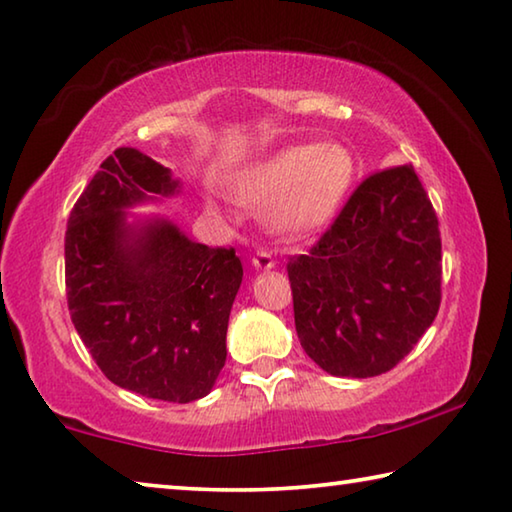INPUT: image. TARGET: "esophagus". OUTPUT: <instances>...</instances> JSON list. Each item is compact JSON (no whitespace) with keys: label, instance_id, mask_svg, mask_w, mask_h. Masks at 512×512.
Returning a JSON list of instances; mask_svg holds the SVG:
<instances>
[{"label":"esophagus","instance_id":"obj_1","mask_svg":"<svg viewBox=\"0 0 512 512\" xmlns=\"http://www.w3.org/2000/svg\"><path fill=\"white\" fill-rule=\"evenodd\" d=\"M253 266L257 268V271H268V268L275 266V259L271 253H268V250H257L253 257Z\"/></svg>","mask_w":512,"mask_h":512}]
</instances>
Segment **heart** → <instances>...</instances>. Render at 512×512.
I'll return each instance as SVG.
<instances>
[{"label":"heart","mask_w":512,"mask_h":512,"mask_svg":"<svg viewBox=\"0 0 512 512\" xmlns=\"http://www.w3.org/2000/svg\"><path fill=\"white\" fill-rule=\"evenodd\" d=\"M357 173L345 144L307 142L277 151L239 183V194L266 205V221L280 235H305L334 219Z\"/></svg>","instance_id":"heart-1"}]
</instances>
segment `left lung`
I'll return each mask as SVG.
<instances>
[{
  "label": "left lung",
  "mask_w": 512,
  "mask_h": 512,
  "mask_svg": "<svg viewBox=\"0 0 512 512\" xmlns=\"http://www.w3.org/2000/svg\"><path fill=\"white\" fill-rule=\"evenodd\" d=\"M440 262L438 219L413 167L372 173L287 264L302 350L334 377L395 368L438 314Z\"/></svg>",
  "instance_id": "obj_1"
}]
</instances>
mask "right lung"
<instances>
[{
    "mask_svg": "<svg viewBox=\"0 0 512 512\" xmlns=\"http://www.w3.org/2000/svg\"><path fill=\"white\" fill-rule=\"evenodd\" d=\"M176 194L171 169L131 146L103 160L69 214L65 287L76 332L112 384L187 404L223 368L244 268L235 248L196 244L164 216L128 219Z\"/></svg>",
    "mask_w": 512,
    "mask_h": 512,
    "instance_id": "obj_1",
    "label": "right lung"
}]
</instances>
